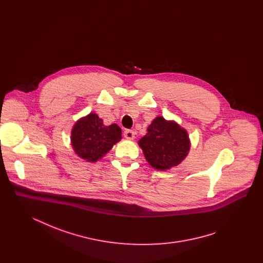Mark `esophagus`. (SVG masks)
Here are the masks:
<instances>
[{
	"mask_svg": "<svg viewBox=\"0 0 263 263\" xmlns=\"http://www.w3.org/2000/svg\"><path fill=\"white\" fill-rule=\"evenodd\" d=\"M124 137L128 140H133L135 138V132L133 130H126L124 131Z\"/></svg>",
	"mask_w": 263,
	"mask_h": 263,
	"instance_id": "esophagus-1",
	"label": "esophagus"
}]
</instances>
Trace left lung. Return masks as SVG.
<instances>
[{"label":"left lung","mask_w":263,"mask_h":263,"mask_svg":"<svg viewBox=\"0 0 263 263\" xmlns=\"http://www.w3.org/2000/svg\"><path fill=\"white\" fill-rule=\"evenodd\" d=\"M138 145L152 167L167 171L184 161L191 143L186 129L175 120L157 116L147 128V134L138 141Z\"/></svg>","instance_id":"8db88e82"}]
</instances>
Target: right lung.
<instances>
[{"label":"right lung","instance_id":"1","mask_svg":"<svg viewBox=\"0 0 263 263\" xmlns=\"http://www.w3.org/2000/svg\"><path fill=\"white\" fill-rule=\"evenodd\" d=\"M122 139L121 128L117 124H103L95 112L81 117L71 131V145L76 155L88 163L101 160L113 146Z\"/></svg>","mask_w":263,"mask_h":263}]
</instances>
